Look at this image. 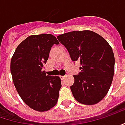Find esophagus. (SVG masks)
I'll list each match as a JSON object with an SVG mask.
<instances>
[{
    "label": "esophagus",
    "instance_id": "1",
    "mask_svg": "<svg viewBox=\"0 0 125 125\" xmlns=\"http://www.w3.org/2000/svg\"><path fill=\"white\" fill-rule=\"evenodd\" d=\"M60 79H61V80H63V79L65 77V75H60Z\"/></svg>",
    "mask_w": 125,
    "mask_h": 125
}]
</instances>
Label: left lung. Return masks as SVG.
Segmentation results:
<instances>
[{
    "mask_svg": "<svg viewBox=\"0 0 125 125\" xmlns=\"http://www.w3.org/2000/svg\"><path fill=\"white\" fill-rule=\"evenodd\" d=\"M73 61H80L79 75L70 86L75 99L84 104L100 102L107 94L115 72V56L107 40L91 31H72L58 35Z\"/></svg>",
    "mask_w": 125,
    "mask_h": 125,
    "instance_id": "8db88e82",
    "label": "left lung"
}]
</instances>
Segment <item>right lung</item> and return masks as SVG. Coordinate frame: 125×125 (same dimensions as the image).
<instances>
[{
    "label": "right lung",
    "instance_id": "obj_1",
    "mask_svg": "<svg viewBox=\"0 0 125 125\" xmlns=\"http://www.w3.org/2000/svg\"><path fill=\"white\" fill-rule=\"evenodd\" d=\"M59 42L51 34L33 35L21 42L10 61L15 89L22 101L34 110L48 111L58 102L61 80L42 70L52 46Z\"/></svg>",
    "mask_w": 125,
    "mask_h": 125
}]
</instances>
